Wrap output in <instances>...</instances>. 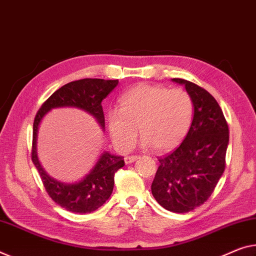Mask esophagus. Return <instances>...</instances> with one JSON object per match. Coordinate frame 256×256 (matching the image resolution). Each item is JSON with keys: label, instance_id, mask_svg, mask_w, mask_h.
Listing matches in <instances>:
<instances>
[{"label": "esophagus", "instance_id": "esophagus-1", "mask_svg": "<svg viewBox=\"0 0 256 256\" xmlns=\"http://www.w3.org/2000/svg\"><path fill=\"white\" fill-rule=\"evenodd\" d=\"M137 159H140L138 156H127L124 158V162L126 164H132L134 161H136Z\"/></svg>", "mask_w": 256, "mask_h": 256}]
</instances>
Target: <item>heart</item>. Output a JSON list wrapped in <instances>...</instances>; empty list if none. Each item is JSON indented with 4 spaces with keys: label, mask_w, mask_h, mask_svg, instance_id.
Here are the masks:
<instances>
[{
    "label": "heart",
    "mask_w": 256,
    "mask_h": 256,
    "mask_svg": "<svg viewBox=\"0 0 256 256\" xmlns=\"http://www.w3.org/2000/svg\"><path fill=\"white\" fill-rule=\"evenodd\" d=\"M194 114V102L186 90L138 84L120 97L119 111L108 112V128L120 150L132 148L140 129L143 146L167 152L186 138Z\"/></svg>",
    "instance_id": "obj_1"
}]
</instances>
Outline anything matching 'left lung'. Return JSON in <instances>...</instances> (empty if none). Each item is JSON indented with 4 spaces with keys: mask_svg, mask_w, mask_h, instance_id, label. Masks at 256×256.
Returning <instances> with one entry per match:
<instances>
[{
    "mask_svg": "<svg viewBox=\"0 0 256 256\" xmlns=\"http://www.w3.org/2000/svg\"><path fill=\"white\" fill-rule=\"evenodd\" d=\"M183 84L194 102V114L186 138L169 154L159 158L151 190L167 210L188 213L207 202L226 169L229 127L215 98L194 82Z\"/></svg>",
    "mask_w": 256,
    "mask_h": 256,
    "instance_id": "8db88e82",
    "label": "left lung"
}]
</instances>
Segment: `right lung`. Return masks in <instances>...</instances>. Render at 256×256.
I'll use <instances>...</instances> for the list:
<instances>
[{
	"instance_id": "obj_1",
	"label": "right lung",
	"mask_w": 256,
	"mask_h": 256,
	"mask_svg": "<svg viewBox=\"0 0 256 256\" xmlns=\"http://www.w3.org/2000/svg\"><path fill=\"white\" fill-rule=\"evenodd\" d=\"M119 81L104 78H82L72 81L56 90L38 110L33 124L32 160L38 170L46 191L57 205L73 213H92L112 194L114 174L124 166V158L104 151L89 174L76 183H62L46 174L38 159L36 140L40 122L46 113L56 108H76L92 114L102 128L105 118L102 100L114 89Z\"/></svg>"
}]
</instances>
